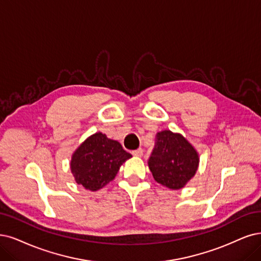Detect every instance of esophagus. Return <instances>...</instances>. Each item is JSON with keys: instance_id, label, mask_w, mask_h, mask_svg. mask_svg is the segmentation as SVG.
Instances as JSON below:
<instances>
[{"instance_id": "34e87169", "label": "esophagus", "mask_w": 261, "mask_h": 261, "mask_svg": "<svg viewBox=\"0 0 261 261\" xmlns=\"http://www.w3.org/2000/svg\"><path fill=\"white\" fill-rule=\"evenodd\" d=\"M132 155L136 156V157H142V156H143V149L139 148V149H137V150H133V151H132Z\"/></svg>"}]
</instances>
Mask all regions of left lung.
<instances>
[{
    "label": "left lung",
    "mask_w": 261,
    "mask_h": 261,
    "mask_svg": "<svg viewBox=\"0 0 261 261\" xmlns=\"http://www.w3.org/2000/svg\"><path fill=\"white\" fill-rule=\"evenodd\" d=\"M199 156L191 144L180 134L165 130L157 133L148 167L159 184L180 189L196 174Z\"/></svg>",
    "instance_id": "8db88e82"
}]
</instances>
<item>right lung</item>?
Wrapping results in <instances>:
<instances>
[{
    "label": "right lung",
    "instance_id": "add662e5",
    "mask_svg": "<svg viewBox=\"0 0 261 261\" xmlns=\"http://www.w3.org/2000/svg\"><path fill=\"white\" fill-rule=\"evenodd\" d=\"M131 157L119 142L99 132L89 137L75 150L71 171L77 184L95 191L113 180L120 166Z\"/></svg>",
    "mask_w": 261,
    "mask_h": 261
}]
</instances>
